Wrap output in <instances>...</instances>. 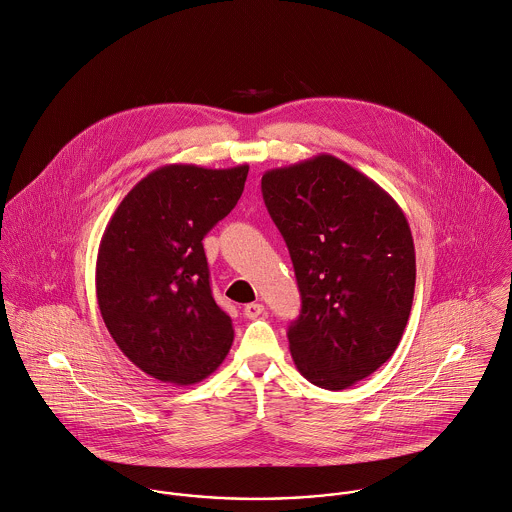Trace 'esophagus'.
Instances as JSON below:
<instances>
[{"label":"esophagus","mask_w":512,"mask_h":512,"mask_svg":"<svg viewBox=\"0 0 512 512\" xmlns=\"http://www.w3.org/2000/svg\"><path fill=\"white\" fill-rule=\"evenodd\" d=\"M262 314H264V304H260V302H252V304H248L244 308V316L250 318V320H254V318H258Z\"/></svg>","instance_id":"34e87169"}]
</instances>
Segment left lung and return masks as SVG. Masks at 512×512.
<instances>
[{
  "instance_id": "1",
  "label": "left lung",
  "mask_w": 512,
  "mask_h": 512,
  "mask_svg": "<svg viewBox=\"0 0 512 512\" xmlns=\"http://www.w3.org/2000/svg\"><path fill=\"white\" fill-rule=\"evenodd\" d=\"M262 196L286 240L302 310L288 341L298 371L340 391L397 349L415 292V246L399 204L332 155L264 172Z\"/></svg>"
}]
</instances>
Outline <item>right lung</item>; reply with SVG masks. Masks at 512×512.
I'll return each mask as SVG.
<instances>
[{"label": "right lung", "mask_w": 512, "mask_h": 512, "mask_svg": "<svg viewBox=\"0 0 512 512\" xmlns=\"http://www.w3.org/2000/svg\"><path fill=\"white\" fill-rule=\"evenodd\" d=\"M248 165H167L123 198L99 244L95 288L119 349L151 377L192 385L226 357L232 320L216 304L202 246L242 196Z\"/></svg>", "instance_id": "right-lung-1"}]
</instances>
